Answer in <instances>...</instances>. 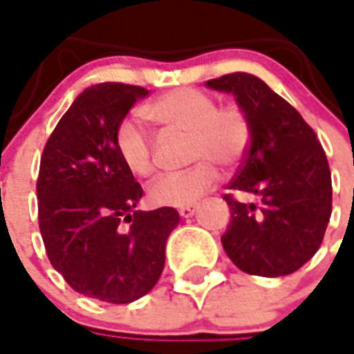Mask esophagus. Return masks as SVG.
<instances>
[{
    "mask_svg": "<svg viewBox=\"0 0 354 354\" xmlns=\"http://www.w3.org/2000/svg\"><path fill=\"white\" fill-rule=\"evenodd\" d=\"M195 212H197L195 206H182V208H178V214L182 217H191Z\"/></svg>",
    "mask_w": 354,
    "mask_h": 354,
    "instance_id": "obj_1",
    "label": "esophagus"
}]
</instances>
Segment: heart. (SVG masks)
<instances>
[{"instance_id": "obj_1", "label": "heart", "mask_w": 354, "mask_h": 354, "mask_svg": "<svg viewBox=\"0 0 354 354\" xmlns=\"http://www.w3.org/2000/svg\"><path fill=\"white\" fill-rule=\"evenodd\" d=\"M142 114L167 133H185V161L195 163L180 172L161 174L148 185V198L156 206L195 204L219 182L216 165L236 169L250 150L251 124L242 106H217L216 97L197 88H178L157 97ZM114 144L131 174H151L153 142L137 122H120Z\"/></svg>"}]
</instances>
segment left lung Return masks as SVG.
Returning a JSON list of instances; mask_svg holds the SVG:
<instances>
[{"mask_svg":"<svg viewBox=\"0 0 354 354\" xmlns=\"http://www.w3.org/2000/svg\"><path fill=\"white\" fill-rule=\"evenodd\" d=\"M236 95L251 124L248 156L223 195L230 223L223 250L251 276H287L321 248L332 214L328 159L315 131L283 97L250 73H230L206 82ZM255 196L253 203L236 197Z\"/></svg>","mask_w":354,"mask_h":354,"instance_id":"1","label":"left lung"}]
</instances>
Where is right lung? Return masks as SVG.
I'll use <instances>...</instances> for the list:
<instances>
[{"instance_id": "right-lung-1", "label": "right lung", "mask_w": 354, "mask_h": 354, "mask_svg": "<svg viewBox=\"0 0 354 354\" xmlns=\"http://www.w3.org/2000/svg\"><path fill=\"white\" fill-rule=\"evenodd\" d=\"M144 95L133 84L86 88L41 156L39 229L48 261L71 289L101 302L129 304L153 289L180 221L170 206L137 210L142 187L116 151V127Z\"/></svg>"}]
</instances>
